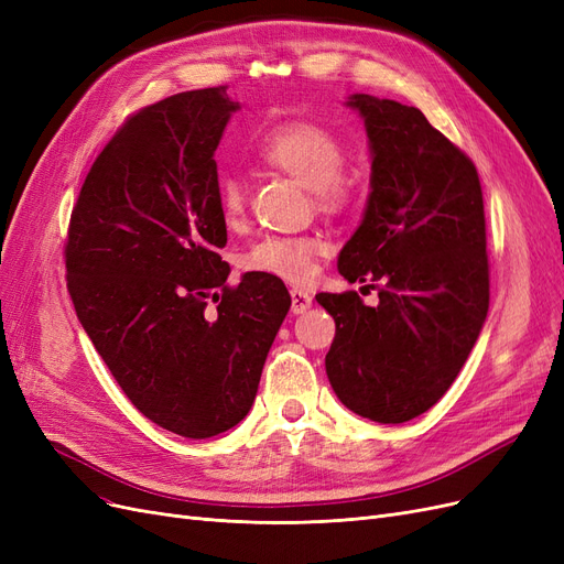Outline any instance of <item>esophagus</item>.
Instances as JSON below:
<instances>
[{
    "instance_id": "esophagus-1",
    "label": "esophagus",
    "mask_w": 564,
    "mask_h": 564,
    "mask_svg": "<svg viewBox=\"0 0 564 564\" xmlns=\"http://www.w3.org/2000/svg\"><path fill=\"white\" fill-rule=\"evenodd\" d=\"M310 305H313V294H310V291L299 286L291 289V313L303 315Z\"/></svg>"
}]
</instances>
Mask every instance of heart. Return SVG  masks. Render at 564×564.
<instances>
[{
	"label": "heart",
	"mask_w": 564,
	"mask_h": 564,
	"mask_svg": "<svg viewBox=\"0 0 564 564\" xmlns=\"http://www.w3.org/2000/svg\"><path fill=\"white\" fill-rule=\"evenodd\" d=\"M254 153L268 167L280 170L303 186L315 191L322 212H345L361 193L357 174H345L347 144L336 130L307 119H289L265 128L254 144ZM217 205L228 226L242 221L247 209V186L238 174L226 172L217 182ZM322 242L315 238L273 236L251 247L245 268L254 273L303 282L315 270Z\"/></svg>",
	"instance_id": "b5f03b06"
}]
</instances>
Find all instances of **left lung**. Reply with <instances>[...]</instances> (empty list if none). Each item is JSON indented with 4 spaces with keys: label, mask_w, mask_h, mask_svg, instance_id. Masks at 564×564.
<instances>
[{
    "label": "left lung",
    "mask_w": 564,
    "mask_h": 564,
    "mask_svg": "<svg viewBox=\"0 0 564 564\" xmlns=\"http://www.w3.org/2000/svg\"><path fill=\"white\" fill-rule=\"evenodd\" d=\"M371 147V196L338 257L347 282L378 289L317 294L336 322L326 376L361 417L399 424L451 390L490 307L485 209L476 165L424 113L352 95Z\"/></svg>",
    "instance_id": "8db88e82"
}]
</instances>
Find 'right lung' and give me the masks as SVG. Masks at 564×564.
Here are the masks:
<instances>
[{
  "instance_id": "right-lung-1",
  "label": "right lung",
  "mask_w": 564,
  "mask_h": 564,
  "mask_svg": "<svg viewBox=\"0 0 564 564\" xmlns=\"http://www.w3.org/2000/svg\"><path fill=\"white\" fill-rule=\"evenodd\" d=\"M238 109L217 86L128 116L88 172L65 242L67 289L97 355L144 417L186 438L249 413L291 305L275 275L226 282L215 151Z\"/></svg>"
}]
</instances>
